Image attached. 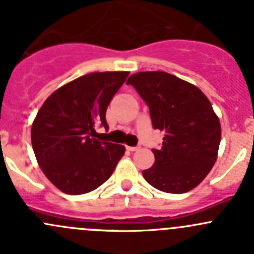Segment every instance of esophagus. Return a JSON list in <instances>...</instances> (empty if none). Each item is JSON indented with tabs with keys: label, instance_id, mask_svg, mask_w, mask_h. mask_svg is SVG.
<instances>
[{
	"label": "esophagus",
	"instance_id": "obj_1",
	"mask_svg": "<svg viewBox=\"0 0 254 254\" xmlns=\"http://www.w3.org/2000/svg\"><path fill=\"white\" fill-rule=\"evenodd\" d=\"M127 148L129 151H137V150H140V146H127Z\"/></svg>",
	"mask_w": 254,
	"mask_h": 254
}]
</instances>
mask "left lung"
<instances>
[{
	"instance_id": "obj_1",
	"label": "left lung",
	"mask_w": 254,
	"mask_h": 254,
	"mask_svg": "<svg viewBox=\"0 0 254 254\" xmlns=\"http://www.w3.org/2000/svg\"><path fill=\"white\" fill-rule=\"evenodd\" d=\"M150 109L153 129L165 132L155 163L142 171L153 188L182 194L195 188L217 157L221 127L205 94L189 82L163 71L137 72L127 78Z\"/></svg>"
}]
</instances>
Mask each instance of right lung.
Returning a JSON list of instances; mask_svg holds the SVG:
<instances>
[{
	"instance_id": "right-lung-1",
	"label": "right lung",
	"mask_w": 254,
	"mask_h": 254,
	"mask_svg": "<svg viewBox=\"0 0 254 254\" xmlns=\"http://www.w3.org/2000/svg\"><path fill=\"white\" fill-rule=\"evenodd\" d=\"M129 76L127 71L93 72L56 89L32 125V146L40 168L58 189L89 193L108 181L124 155L123 145L96 139L108 129L106 112Z\"/></svg>"
}]
</instances>
